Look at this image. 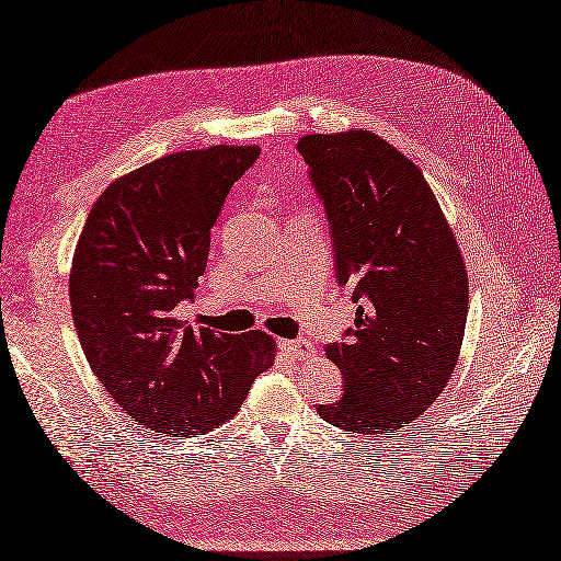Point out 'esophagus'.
<instances>
[{"mask_svg": "<svg viewBox=\"0 0 561 561\" xmlns=\"http://www.w3.org/2000/svg\"><path fill=\"white\" fill-rule=\"evenodd\" d=\"M280 351L293 360H305L314 356V346L305 339H293V341H280Z\"/></svg>", "mask_w": 561, "mask_h": 561, "instance_id": "esophagus-1", "label": "esophagus"}]
</instances>
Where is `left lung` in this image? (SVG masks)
Wrapping results in <instances>:
<instances>
[{
  "instance_id": "1",
  "label": "left lung",
  "mask_w": 561,
  "mask_h": 561,
  "mask_svg": "<svg viewBox=\"0 0 561 561\" xmlns=\"http://www.w3.org/2000/svg\"><path fill=\"white\" fill-rule=\"evenodd\" d=\"M331 222L336 278L353 285L356 327L327 346L344 397L319 404L331 426L394 436L448 385L462 348L470 280L450 222L407 154L370 130L297 140Z\"/></svg>"
}]
</instances>
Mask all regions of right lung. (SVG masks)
Segmentation results:
<instances>
[{
	"mask_svg": "<svg viewBox=\"0 0 561 561\" xmlns=\"http://www.w3.org/2000/svg\"><path fill=\"white\" fill-rule=\"evenodd\" d=\"M259 145L167 154L111 181L91 205L72 256L70 307L91 370L137 424L201 436L230 421L276 360L266 331L184 327L210 230Z\"/></svg>",
	"mask_w": 561,
	"mask_h": 561,
	"instance_id": "1",
	"label": "right lung"
}]
</instances>
